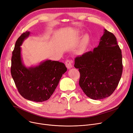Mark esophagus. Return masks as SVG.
Wrapping results in <instances>:
<instances>
[{
  "label": "esophagus",
  "mask_w": 133,
  "mask_h": 133,
  "mask_svg": "<svg viewBox=\"0 0 133 133\" xmlns=\"http://www.w3.org/2000/svg\"><path fill=\"white\" fill-rule=\"evenodd\" d=\"M65 64H66V67L68 69H71L73 67L72 63L70 60H66V62H65Z\"/></svg>",
  "instance_id": "34e87169"
}]
</instances>
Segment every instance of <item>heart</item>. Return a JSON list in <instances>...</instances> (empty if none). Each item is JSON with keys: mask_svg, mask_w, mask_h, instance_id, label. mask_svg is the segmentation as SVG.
<instances>
[{"mask_svg": "<svg viewBox=\"0 0 133 133\" xmlns=\"http://www.w3.org/2000/svg\"><path fill=\"white\" fill-rule=\"evenodd\" d=\"M90 42V37L87 34L83 36L80 41L79 50L80 52H84L86 50Z\"/></svg>", "mask_w": 133, "mask_h": 133, "instance_id": "heart-1", "label": "heart"}]
</instances>
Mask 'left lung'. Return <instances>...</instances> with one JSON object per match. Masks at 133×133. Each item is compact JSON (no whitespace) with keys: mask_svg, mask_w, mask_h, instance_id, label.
I'll use <instances>...</instances> for the list:
<instances>
[{"mask_svg":"<svg viewBox=\"0 0 133 133\" xmlns=\"http://www.w3.org/2000/svg\"><path fill=\"white\" fill-rule=\"evenodd\" d=\"M80 73L79 85L93 100L106 98L116 88L122 73L121 51L114 35L104 29L99 46L75 59Z\"/></svg>","mask_w":133,"mask_h":133,"instance_id":"obj_1","label":"left lung"}]
</instances>
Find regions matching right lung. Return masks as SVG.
<instances>
[{
	"mask_svg": "<svg viewBox=\"0 0 133 133\" xmlns=\"http://www.w3.org/2000/svg\"><path fill=\"white\" fill-rule=\"evenodd\" d=\"M30 34V32L26 31L17 39L12 52L11 72L21 95L27 100L43 102L50 98L67 68L64 63L51 60L26 67L20 46Z\"/></svg>",
	"mask_w": 133,
	"mask_h": 133,
	"instance_id": "1",
	"label": "right lung"
}]
</instances>
